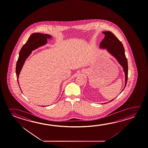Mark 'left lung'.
Instances as JSON below:
<instances>
[{
	"label": "left lung",
	"mask_w": 148,
	"mask_h": 148,
	"mask_svg": "<svg viewBox=\"0 0 148 148\" xmlns=\"http://www.w3.org/2000/svg\"><path fill=\"white\" fill-rule=\"evenodd\" d=\"M103 34H105L104 39L99 45L100 48L106 49L107 51L116 59L119 64L122 66L125 73V86L122 90V92L126 87L128 77V63L125 55L123 45L112 32H103ZM114 99L108 102H111Z\"/></svg>",
	"instance_id": "1"
}]
</instances>
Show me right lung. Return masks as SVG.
Returning <instances> with one entry per match:
<instances>
[{"mask_svg": "<svg viewBox=\"0 0 148 148\" xmlns=\"http://www.w3.org/2000/svg\"><path fill=\"white\" fill-rule=\"evenodd\" d=\"M51 36L49 34L34 33L30 36L27 42L23 46L20 50L19 57L16 66V74L18 83V78L26 59L32 53V51L46 44L47 39H51Z\"/></svg>", "mask_w": 148, "mask_h": 148, "instance_id": "obj_1", "label": "right lung"}]
</instances>
